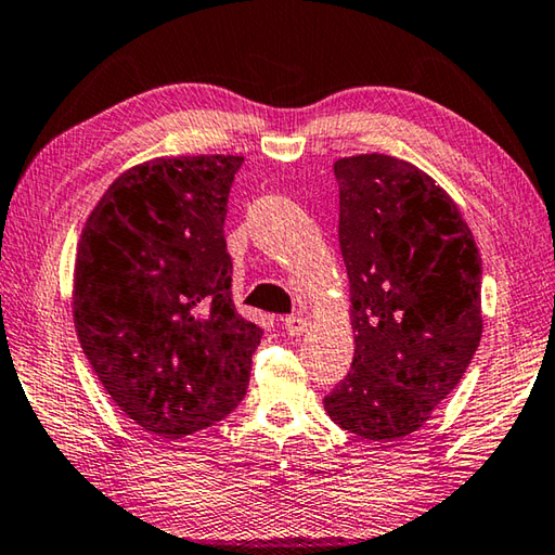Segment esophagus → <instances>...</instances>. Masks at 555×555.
<instances>
[{
	"instance_id": "esophagus-1",
	"label": "esophagus",
	"mask_w": 555,
	"mask_h": 555,
	"mask_svg": "<svg viewBox=\"0 0 555 555\" xmlns=\"http://www.w3.org/2000/svg\"><path fill=\"white\" fill-rule=\"evenodd\" d=\"M284 327L288 335H304L308 331V318H304L300 313L288 315V318H284Z\"/></svg>"
}]
</instances>
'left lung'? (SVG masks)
<instances>
[{"label": "left lung", "instance_id": "8db88e82", "mask_svg": "<svg viewBox=\"0 0 555 555\" xmlns=\"http://www.w3.org/2000/svg\"><path fill=\"white\" fill-rule=\"evenodd\" d=\"M333 171L354 357L323 403L340 428L391 443L426 424L480 345L482 259L457 205L416 166L362 154Z\"/></svg>", "mask_w": 555, "mask_h": 555}]
</instances>
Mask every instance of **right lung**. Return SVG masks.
<instances>
[{
  "mask_svg": "<svg viewBox=\"0 0 555 555\" xmlns=\"http://www.w3.org/2000/svg\"><path fill=\"white\" fill-rule=\"evenodd\" d=\"M242 162L178 156L129 168L78 242L82 352L112 401L158 438L218 424L247 393L264 327L234 311L224 242Z\"/></svg>",
  "mask_w": 555,
  "mask_h": 555,
  "instance_id": "add662e5",
  "label": "right lung"
}]
</instances>
